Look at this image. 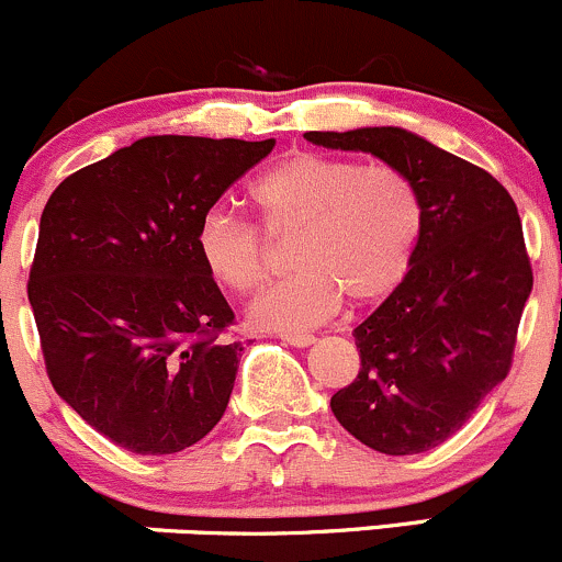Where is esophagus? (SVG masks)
<instances>
[{
  "label": "esophagus",
  "instance_id": "obj_1",
  "mask_svg": "<svg viewBox=\"0 0 562 562\" xmlns=\"http://www.w3.org/2000/svg\"><path fill=\"white\" fill-rule=\"evenodd\" d=\"M286 345H292V348H307V345L315 342L313 334H302V331H283L279 334Z\"/></svg>",
  "mask_w": 562,
  "mask_h": 562
}]
</instances>
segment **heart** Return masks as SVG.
I'll use <instances>...</instances> for the list:
<instances>
[{
  "label": "heart",
  "mask_w": 562,
  "mask_h": 562,
  "mask_svg": "<svg viewBox=\"0 0 562 562\" xmlns=\"http://www.w3.org/2000/svg\"><path fill=\"white\" fill-rule=\"evenodd\" d=\"M265 233H294V270L251 302L249 318L268 329H311L348 297H387L406 279L425 233L417 182L393 164H361L297 150L251 182ZM196 251L214 283L249 294L268 273L262 233L236 212L214 206L201 217Z\"/></svg>",
  "instance_id": "heart-1"
}]
</instances>
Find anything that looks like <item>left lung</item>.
<instances>
[{"mask_svg":"<svg viewBox=\"0 0 562 562\" xmlns=\"http://www.w3.org/2000/svg\"><path fill=\"white\" fill-rule=\"evenodd\" d=\"M403 169L422 193L425 233L406 279L361 326V369L331 395L339 425L369 449L430 451L507 376L533 286L518 206L499 180L401 127L305 132Z\"/></svg>","mask_w":562,"mask_h":562,"instance_id":"8db88e82","label":"left lung"}]
</instances>
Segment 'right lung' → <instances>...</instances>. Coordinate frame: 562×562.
Wrapping results in <instances>:
<instances>
[{"mask_svg": "<svg viewBox=\"0 0 562 562\" xmlns=\"http://www.w3.org/2000/svg\"><path fill=\"white\" fill-rule=\"evenodd\" d=\"M276 140L154 135L68 175L40 220L29 302L55 393L132 453L223 419L241 342L196 251L201 217Z\"/></svg>", "mask_w": 562, "mask_h": 562, "instance_id": "right-lung-1", "label": "right lung"}]
</instances>
